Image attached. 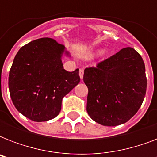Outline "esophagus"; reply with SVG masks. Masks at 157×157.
Instances as JSON below:
<instances>
[{"label":"esophagus","mask_w":157,"mask_h":157,"mask_svg":"<svg viewBox=\"0 0 157 157\" xmlns=\"http://www.w3.org/2000/svg\"><path fill=\"white\" fill-rule=\"evenodd\" d=\"M79 75H80V77H81V79H83L84 69H80V71H79Z\"/></svg>","instance_id":"esophagus-1"}]
</instances>
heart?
<instances>
[{"instance_id":"heart-1","label":"heart","mask_w":157,"mask_h":157,"mask_svg":"<svg viewBox=\"0 0 157 157\" xmlns=\"http://www.w3.org/2000/svg\"><path fill=\"white\" fill-rule=\"evenodd\" d=\"M103 54H106V52H103Z\"/></svg>"}]
</instances>
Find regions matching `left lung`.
Listing matches in <instances>:
<instances>
[{"instance_id": "obj_1", "label": "left lung", "mask_w": 157, "mask_h": 157, "mask_svg": "<svg viewBox=\"0 0 157 157\" xmlns=\"http://www.w3.org/2000/svg\"><path fill=\"white\" fill-rule=\"evenodd\" d=\"M83 80L89 90V116L105 126L119 125L131 119L146 94L144 62L131 47L85 69Z\"/></svg>"}]
</instances>
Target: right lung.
Here are the masks:
<instances>
[{
	"instance_id": "add662e5",
	"label": "right lung",
	"mask_w": 157,
	"mask_h": 157,
	"mask_svg": "<svg viewBox=\"0 0 157 157\" xmlns=\"http://www.w3.org/2000/svg\"><path fill=\"white\" fill-rule=\"evenodd\" d=\"M63 45L51 38L33 40L18 51L9 74V90L14 107L33 121H47L61 111L62 100L78 85L79 69L67 71L62 56Z\"/></svg>"
}]
</instances>
